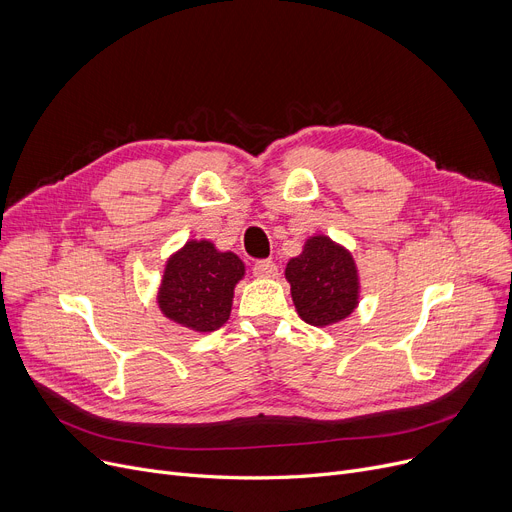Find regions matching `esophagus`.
<instances>
[{
    "label": "esophagus",
    "instance_id": "obj_1",
    "mask_svg": "<svg viewBox=\"0 0 512 512\" xmlns=\"http://www.w3.org/2000/svg\"><path fill=\"white\" fill-rule=\"evenodd\" d=\"M253 274L257 278H276L278 276V265L270 259H263V261H257L253 265Z\"/></svg>",
    "mask_w": 512,
    "mask_h": 512
}]
</instances>
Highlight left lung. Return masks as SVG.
<instances>
[{
	"label": "left lung",
	"mask_w": 512,
	"mask_h": 512,
	"mask_svg": "<svg viewBox=\"0 0 512 512\" xmlns=\"http://www.w3.org/2000/svg\"><path fill=\"white\" fill-rule=\"evenodd\" d=\"M294 309L315 328H328L346 319L361 299L357 263L346 247L326 234H313L303 251L286 263Z\"/></svg>",
	"instance_id": "1"
}]
</instances>
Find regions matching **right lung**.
Here are the masks:
<instances>
[{
	"label": "right lung",
	"instance_id": "add662e5",
	"mask_svg": "<svg viewBox=\"0 0 512 512\" xmlns=\"http://www.w3.org/2000/svg\"><path fill=\"white\" fill-rule=\"evenodd\" d=\"M245 263L211 240H186L166 261L157 288V307L174 324L199 334L222 328L232 311L236 284Z\"/></svg>",
	"mask_w": 512,
	"mask_h": 512
}]
</instances>
